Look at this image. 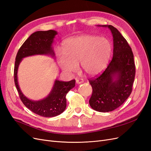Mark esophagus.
I'll return each instance as SVG.
<instances>
[{
    "label": "esophagus",
    "instance_id": "obj_1",
    "mask_svg": "<svg viewBox=\"0 0 151 151\" xmlns=\"http://www.w3.org/2000/svg\"><path fill=\"white\" fill-rule=\"evenodd\" d=\"M84 83V80L83 79H76V83L77 84H81Z\"/></svg>",
    "mask_w": 151,
    "mask_h": 151
}]
</instances>
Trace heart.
<instances>
[{"instance_id":"obj_1","label":"heart","mask_w":151,"mask_h":151,"mask_svg":"<svg viewBox=\"0 0 151 151\" xmlns=\"http://www.w3.org/2000/svg\"><path fill=\"white\" fill-rule=\"evenodd\" d=\"M113 46L107 38L84 35L67 40L63 51L57 53L58 64L67 73L77 71L80 63L87 75L97 76L107 67L111 56Z\"/></svg>"}]
</instances>
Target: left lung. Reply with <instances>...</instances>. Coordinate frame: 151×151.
I'll return each instance as SVG.
<instances>
[{
  "label": "left lung",
  "mask_w": 151,
  "mask_h": 151,
  "mask_svg": "<svg viewBox=\"0 0 151 151\" xmlns=\"http://www.w3.org/2000/svg\"><path fill=\"white\" fill-rule=\"evenodd\" d=\"M102 26L108 27L111 31L113 55L101 75L89 79L93 88L89 102L94 110L109 112L120 106L130 95L135 79V65L133 52L125 38L114 26Z\"/></svg>",
  "instance_id": "1"
}]
</instances>
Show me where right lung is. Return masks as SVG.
<instances>
[{"instance_id":"right-lung-1","label":"right lung","mask_w":151,"mask_h":151,"mask_svg":"<svg viewBox=\"0 0 151 151\" xmlns=\"http://www.w3.org/2000/svg\"><path fill=\"white\" fill-rule=\"evenodd\" d=\"M56 35L57 32L55 30L38 31L31 34L18 50L14 70L15 85L22 102L31 111L44 117L56 116L63 112L67 105L66 95L75 86L76 80L68 82L56 80L47 97L40 101H32L21 92L17 81V70L24 57L35 55H49L54 57L55 55L52 43Z\"/></svg>"}]
</instances>
